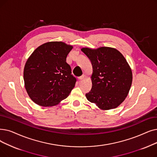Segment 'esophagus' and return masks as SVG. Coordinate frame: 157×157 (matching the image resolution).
Segmentation results:
<instances>
[{
	"label": "esophagus",
	"instance_id": "34e87169",
	"mask_svg": "<svg viewBox=\"0 0 157 157\" xmlns=\"http://www.w3.org/2000/svg\"><path fill=\"white\" fill-rule=\"evenodd\" d=\"M85 76L83 74V75H82V76H79V77L78 78V79H79V80H82V79H83L85 78Z\"/></svg>",
	"mask_w": 157,
	"mask_h": 157
}]
</instances>
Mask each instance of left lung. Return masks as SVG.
I'll return each instance as SVG.
<instances>
[{
  "mask_svg": "<svg viewBox=\"0 0 157 157\" xmlns=\"http://www.w3.org/2000/svg\"><path fill=\"white\" fill-rule=\"evenodd\" d=\"M92 65V86L87 99L102 110L117 107L128 95L132 72L122 54L117 49L103 47L81 49Z\"/></svg>",
  "mask_w": 157,
  "mask_h": 157,
  "instance_id": "8db88e82",
  "label": "left lung"
}]
</instances>
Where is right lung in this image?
I'll list each match as a JSON object with an SVG mask.
<instances>
[{
    "instance_id": "obj_1",
    "label": "right lung",
    "mask_w": 157,
    "mask_h": 157,
    "mask_svg": "<svg viewBox=\"0 0 157 157\" xmlns=\"http://www.w3.org/2000/svg\"><path fill=\"white\" fill-rule=\"evenodd\" d=\"M72 46L62 42H47L38 47L24 67L25 87L33 101L40 106L58 104L69 95L76 82L66 62Z\"/></svg>"
}]
</instances>
